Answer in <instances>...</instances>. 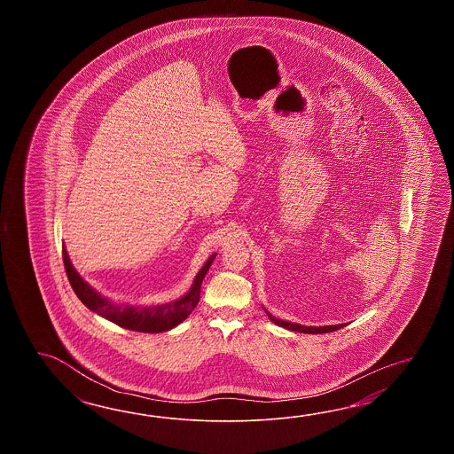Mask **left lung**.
<instances>
[{
    "instance_id": "8db88e82",
    "label": "left lung",
    "mask_w": 454,
    "mask_h": 454,
    "mask_svg": "<svg viewBox=\"0 0 454 454\" xmlns=\"http://www.w3.org/2000/svg\"><path fill=\"white\" fill-rule=\"evenodd\" d=\"M266 315L270 317L272 323H276L278 326L282 328L290 329V331H295V333H305V334H323V333H333V331H338V329L344 328V325H333V326H301L297 323H289V321H284V319L276 318L272 317L268 309H264Z\"/></svg>"
}]
</instances>
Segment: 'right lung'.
Returning a JSON list of instances; mask_svg holds the SVG:
<instances>
[{
  "label": "right lung",
  "instance_id": "1",
  "mask_svg": "<svg viewBox=\"0 0 454 454\" xmlns=\"http://www.w3.org/2000/svg\"><path fill=\"white\" fill-rule=\"evenodd\" d=\"M215 254H211L209 260L204 262L203 268L196 274L192 289L175 301L154 307H135V305H120L112 300L102 297L97 290L92 289L86 280L82 279L77 270L73 268L69 260L68 251L63 247V262L68 276L69 284L74 290L77 299L81 300L87 309L96 311L102 318L108 319L118 325L120 328L131 329L137 333H164L168 329L178 326L188 315L196 309L201 294V284L204 276L213 264Z\"/></svg>",
  "mask_w": 454,
  "mask_h": 454
}]
</instances>
